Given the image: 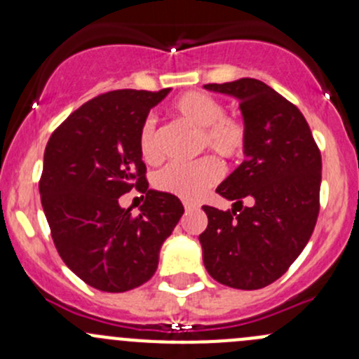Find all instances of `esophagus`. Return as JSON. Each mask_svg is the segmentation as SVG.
Listing matches in <instances>:
<instances>
[{
  "instance_id": "obj_1",
  "label": "esophagus",
  "mask_w": 359,
  "mask_h": 359,
  "mask_svg": "<svg viewBox=\"0 0 359 359\" xmlns=\"http://www.w3.org/2000/svg\"><path fill=\"white\" fill-rule=\"evenodd\" d=\"M184 208L196 210V208H200V205H198V203H193V201H184Z\"/></svg>"
}]
</instances>
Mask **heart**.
Masks as SVG:
<instances>
[{"label": "heart", "mask_w": 359, "mask_h": 359, "mask_svg": "<svg viewBox=\"0 0 359 359\" xmlns=\"http://www.w3.org/2000/svg\"><path fill=\"white\" fill-rule=\"evenodd\" d=\"M173 114L191 128L198 130V153L210 149L224 159H238L245 154L248 130L243 119L224 114L222 102L203 92H189L173 102ZM139 153L146 163H158L154 119H146L139 130ZM222 177V166L215 158L205 156L191 165H168L154 177V186L163 193L173 194L186 201L200 200Z\"/></svg>", "instance_id": "b5f03b06"}]
</instances>
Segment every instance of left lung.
<instances>
[{
	"mask_svg": "<svg viewBox=\"0 0 359 359\" xmlns=\"http://www.w3.org/2000/svg\"><path fill=\"white\" fill-rule=\"evenodd\" d=\"M240 102L248 130L245 161L217 187L226 200L252 205L241 213L203 206V262L219 283L259 290L287 273L309 241L320 213L321 154L302 112L253 78L210 83Z\"/></svg>",
	"mask_w": 359,
	"mask_h": 359,
	"instance_id": "obj_1",
	"label": "left lung"
}]
</instances>
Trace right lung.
Masks as SVG:
<instances>
[{"mask_svg": "<svg viewBox=\"0 0 359 359\" xmlns=\"http://www.w3.org/2000/svg\"><path fill=\"white\" fill-rule=\"evenodd\" d=\"M170 93L114 90L83 104L52 133L39 180L60 259L86 285L119 293L158 269L159 250L184 213L177 196L149 189L139 130ZM132 187L147 194L133 217L118 206Z\"/></svg>", "mask_w": 359, "mask_h": 359, "instance_id": "1", "label": "right lung"}]
</instances>
